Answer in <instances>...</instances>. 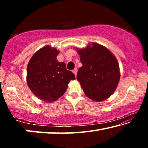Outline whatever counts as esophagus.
<instances>
[{"instance_id": "1", "label": "esophagus", "mask_w": 148, "mask_h": 148, "mask_svg": "<svg viewBox=\"0 0 148 148\" xmlns=\"http://www.w3.org/2000/svg\"><path fill=\"white\" fill-rule=\"evenodd\" d=\"M77 69H74V70H73V71H72V72H73V73L74 74L75 76H76V75H77Z\"/></svg>"}]
</instances>
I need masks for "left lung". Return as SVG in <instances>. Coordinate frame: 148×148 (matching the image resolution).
Masks as SVG:
<instances>
[{
	"mask_svg": "<svg viewBox=\"0 0 148 148\" xmlns=\"http://www.w3.org/2000/svg\"><path fill=\"white\" fill-rule=\"evenodd\" d=\"M77 51L83 65L77 71V80L85 94L97 102L107 99L115 91L120 79L116 57L106 47L97 43Z\"/></svg>",
	"mask_w": 148,
	"mask_h": 148,
	"instance_id": "8db88e82",
	"label": "left lung"
}]
</instances>
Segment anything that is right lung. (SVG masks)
Instances as JSON below:
<instances>
[{"label": "right lung", "mask_w": 148, "mask_h": 148, "mask_svg": "<svg viewBox=\"0 0 148 148\" xmlns=\"http://www.w3.org/2000/svg\"><path fill=\"white\" fill-rule=\"evenodd\" d=\"M59 53L57 49L46 46L32 56L27 66L29 87L37 98L46 102L57 101L66 91L70 81L75 79L66 64L57 61Z\"/></svg>", "instance_id": "1"}]
</instances>
